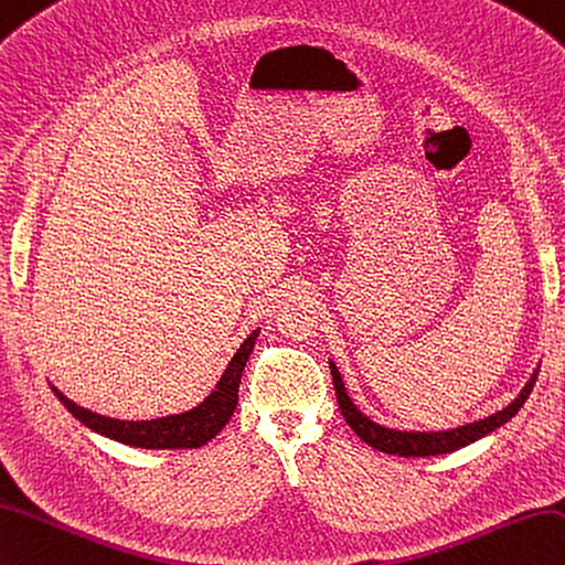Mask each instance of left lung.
Wrapping results in <instances>:
<instances>
[{
  "label": "left lung",
  "instance_id": "1",
  "mask_svg": "<svg viewBox=\"0 0 565 565\" xmlns=\"http://www.w3.org/2000/svg\"><path fill=\"white\" fill-rule=\"evenodd\" d=\"M330 369H332L339 409H342L347 424L353 428V433H356L363 443H369L371 448H375L380 452H387V455H399V457H430V455L455 452L460 448H467V445H471V443L481 440L483 436H489V433L508 424L510 418L520 412V406L524 404V399L530 397V392L534 387L536 373H540V365H536L527 383H524V387L520 390V395L508 406H503L501 412L477 418V422H471V424L445 428V430H402V428L383 426V424L373 422L371 416H365L349 397V392L344 387V377H342V373H339L334 361H330Z\"/></svg>",
  "mask_w": 565,
  "mask_h": 565
}]
</instances>
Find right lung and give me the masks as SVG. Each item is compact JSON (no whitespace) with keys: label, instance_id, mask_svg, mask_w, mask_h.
<instances>
[{"label":"right lung","instance_id":"obj_1","mask_svg":"<svg viewBox=\"0 0 565 565\" xmlns=\"http://www.w3.org/2000/svg\"><path fill=\"white\" fill-rule=\"evenodd\" d=\"M259 334V327L253 330L243 339L238 351L233 353L228 361L226 371L218 377V383L209 395L192 406L188 412L180 414H168L161 418H147V422H125V418H113L103 416L90 409H84L76 402H72L67 395L50 383L52 392H55L57 399L67 406V409L78 418L86 428L100 433V436L132 445V448L143 450H182V448H202L212 438H216L221 428L228 424V418L235 412V404H238V387H241V375L245 371V363L250 359Z\"/></svg>","mask_w":565,"mask_h":565}]
</instances>
